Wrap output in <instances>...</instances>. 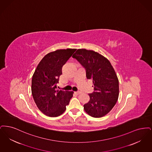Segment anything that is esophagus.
<instances>
[{
	"label": "esophagus",
	"instance_id": "1",
	"mask_svg": "<svg viewBox=\"0 0 152 152\" xmlns=\"http://www.w3.org/2000/svg\"><path fill=\"white\" fill-rule=\"evenodd\" d=\"M75 93H76L77 94H79L81 93V92H80V91H75Z\"/></svg>",
	"mask_w": 152,
	"mask_h": 152
}]
</instances>
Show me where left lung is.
Segmentation results:
<instances>
[{
  "label": "left lung",
  "mask_w": 152,
  "mask_h": 152,
  "mask_svg": "<svg viewBox=\"0 0 152 152\" xmlns=\"http://www.w3.org/2000/svg\"><path fill=\"white\" fill-rule=\"evenodd\" d=\"M83 66L86 77L93 80L94 91L89 94L90 101L84 110L94 118L107 115L116 104L119 98V80L109 60L94 50L79 49L73 55Z\"/></svg>",
  "instance_id": "1"
}]
</instances>
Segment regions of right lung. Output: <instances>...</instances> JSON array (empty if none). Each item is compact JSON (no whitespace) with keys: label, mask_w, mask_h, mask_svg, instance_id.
Segmentation results:
<instances>
[{"label":"right lung","mask_w":152,"mask_h":152,"mask_svg":"<svg viewBox=\"0 0 152 152\" xmlns=\"http://www.w3.org/2000/svg\"><path fill=\"white\" fill-rule=\"evenodd\" d=\"M76 49H58L48 53L37 66L32 79V94L38 108L50 117L66 110L74 92L56 89L62 69Z\"/></svg>","instance_id":"1"}]
</instances>
